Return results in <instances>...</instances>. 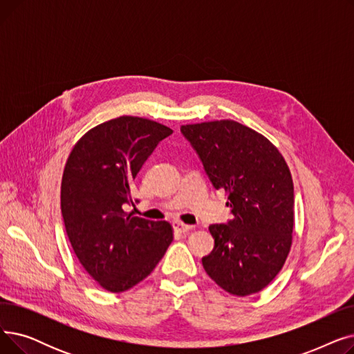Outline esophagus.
I'll list each match as a JSON object with an SVG mask.
<instances>
[{
	"mask_svg": "<svg viewBox=\"0 0 354 354\" xmlns=\"http://www.w3.org/2000/svg\"><path fill=\"white\" fill-rule=\"evenodd\" d=\"M172 225H174V230H175L176 232H180V234H187V232H189V231L192 230L191 225L183 224V222H180V221H174Z\"/></svg>",
	"mask_w": 354,
	"mask_h": 354,
	"instance_id": "esophagus-1",
	"label": "esophagus"
}]
</instances>
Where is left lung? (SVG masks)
Wrapping results in <instances>:
<instances>
[{"mask_svg": "<svg viewBox=\"0 0 354 354\" xmlns=\"http://www.w3.org/2000/svg\"><path fill=\"white\" fill-rule=\"evenodd\" d=\"M215 189L225 191L232 219L211 225L214 250L202 258L212 280L245 297L281 271L292 244L294 185L280 151L261 133L234 120L180 126Z\"/></svg>", "mask_w": 354, "mask_h": 354, "instance_id": "8db88e82", "label": "left lung"}]
</instances>
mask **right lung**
I'll return each mask as SVG.
<instances>
[{
	"mask_svg": "<svg viewBox=\"0 0 354 354\" xmlns=\"http://www.w3.org/2000/svg\"><path fill=\"white\" fill-rule=\"evenodd\" d=\"M174 130L120 116L90 129L74 145L62 179V214L74 254L100 287L122 292L151 274L174 239L166 221L127 214L135 178Z\"/></svg>",
	"mask_w": 354,
	"mask_h": 354,
	"instance_id": "add662e5",
	"label": "right lung"
}]
</instances>
